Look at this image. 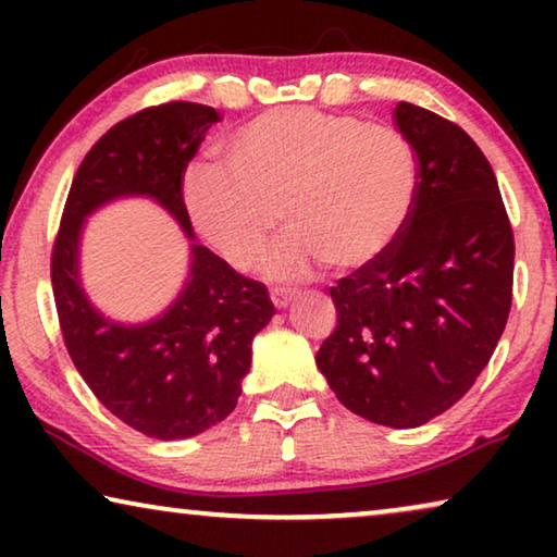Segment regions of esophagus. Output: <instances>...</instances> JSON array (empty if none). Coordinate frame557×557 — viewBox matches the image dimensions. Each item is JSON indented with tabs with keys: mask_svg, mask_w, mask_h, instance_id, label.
I'll return each mask as SVG.
<instances>
[{
	"mask_svg": "<svg viewBox=\"0 0 557 557\" xmlns=\"http://www.w3.org/2000/svg\"><path fill=\"white\" fill-rule=\"evenodd\" d=\"M271 301L276 309H286L288 304L294 301V292H286V288H271Z\"/></svg>",
	"mask_w": 557,
	"mask_h": 557,
	"instance_id": "obj_1",
	"label": "esophagus"
}]
</instances>
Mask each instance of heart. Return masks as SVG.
<instances>
[{"label": "heart", "instance_id": "b5f03b06", "mask_svg": "<svg viewBox=\"0 0 557 557\" xmlns=\"http://www.w3.org/2000/svg\"><path fill=\"white\" fill-rule=\"evenodd\" d=\"M225 174L195 166L185 208L200 238L231 265L253 271L276 233H288L269 276L301 281L322 263L355 273L377 263L413 215L421 164L398 128L349 113L273 109L227 136Z\"/></svg>", "mask_w": 557, "mask_h": 557}]
</instances>
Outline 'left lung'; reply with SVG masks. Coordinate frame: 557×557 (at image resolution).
I'll return each mask as SVG.
<instances>
[{"label":"left lung","mask_w":557,"mask_h":557,"mask_svg":"<svg viewBox=\"0 0 557 557\" xmlns=\"http://www.w3.org/2000/svg\"><path fill=\"white\" fill-rule=\"evenodd\" d=\"M421 187L398 243L330 288L337 326L317 368L352 413L416 429L461 400L486 368L512 307L515 235L474 139L400 101Z\"/></svg>","instance_id":"8db88e82"}]
</instances>
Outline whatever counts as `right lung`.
Masks as SVG:
<instances>
[{
	"label": "right lung",
	"instance_id": "right-lung-1",
	"mask_svg": "<svg viewBox=\"0 0 557 557\" xmlns=\"http://www.w3.org/2000/svg\"><path fill=\"white\" fill-rule=\"evenodd\" d=\"M218 121L212 106L170 101L111 126L75 172L52 246V294L75 370L119 421L159 441L197 436L233 413L250 370V342L276 311L263 284L195 243L182 182ZM128 194L162 203L194 240L186 288L147 325L103 318L77 278L85 218Z\"/></svg>",
	"mask_w": 557,
	"mask_h": 557
}]
</instances>
